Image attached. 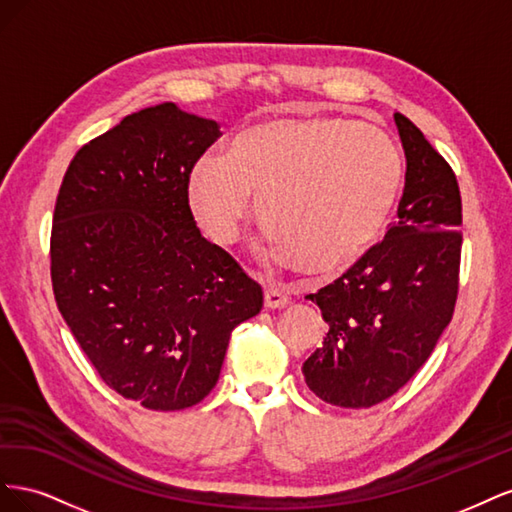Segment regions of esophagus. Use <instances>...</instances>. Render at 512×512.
<instances>
[{
  "label": "esophagus",
  "instance_id": "1",
  "mask_svg": "<svg viewBox=\"0 0 512 512\" xmlns=\"http://www.w3.org/2000/svg\"><path fill=\"white\" fill-rule=\"evenodd\" d=\"M288 301L290 299H288V294H286L282 284H277V282H267L265 284V305L267 307H271V309L284 307Z\"/></svg>",
  "mask_w": 512,
  "mask_h": 512
}]
</instances>
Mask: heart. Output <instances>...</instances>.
I'll return each instance as SVG.
<instances>
[{
  "mask_svg": "<svg viewBox=\"0 0 512 512\" xmlns=\"http://www.w3.org/2000/svg\"><path fill=\"white\" fill-rule=\"evenodd\" d=\"M399 149L369 123L277 119L247 128L224 158H200L188 179L198 222L220 243L239 237L258 198L269 252L309 273L359 262L389 222L401 188Z\"/></svg>",
  "mask_w": 512,
  "mask_h": 512,
  "instance_id": "obj_1",
  "label": "heart"
}]
</instances>
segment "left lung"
Masks as SVG:
<instances>
[{
	"mask_svg": "<svg viewBox=\"0 0 512 512\" xmlns=\"http://www.w3.org/2000/svg\"><path fill=\"white\" fill-rule=\"evenodd\" d=\"M406 153L397 224L314 301L329 333L303 363L322 401L371 408L395 395L453 318L461 262V194L453 168L423 132L395 113Z\"/></svg>",
	"mask_w": 512,
	"mask_h": 512,
	"instance_id": "left-lung-1",
	"label": "left lung"
}]
</instances>
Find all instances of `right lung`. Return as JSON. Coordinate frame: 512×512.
Here are the masks:
<instances>
[{"label": "right lung", "mask_w": 512, "mask_h": 512, "mask_svg": "<svg viewBox=\"0 0 512 512\" xmlns=\"http://www.w3.org/2000/svg\"><path fill=\"white\" fill-rule=\"evenodd\" d=\"M222 136L173 102L123 117L76 151L57 194L51 280L104 384L149 410L203 401L262 288L194 222L188 179Z\"/></svg>", "instance_id": "right-lung-1"}]
</instances>
